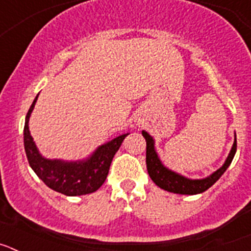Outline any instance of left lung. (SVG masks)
Instances as JSON below:
<instances>
[{"label":"left lung","mask_w":251,"mask_h":251,"mask_svg":"<svg viewBox=\"0 0 251 251\" xmlns=\"http://www.w3.org/2000/svg\"><path fill=\"white\" fill-rule=\"evenodd\" d=\"M143 137L147 142V147H146V163H147V171L152 181L156 183L158 187L162 190H166L168 192H174V194L179 195H197L201 192H205L207 188L211 187L217 179L220 178L224 175L227 167L231 163L232 158L236 152V138H235L234 145H232L231 151H230L229 156L226 158L225 163L223 167H220L214 174L210 175L208 177L202 179H190L181 175L176 174L174 171L168 170L167 167L162 165L161 159L158 158L156 150H154V141L147 132H142Z\"/></svg>","instance_id":"8db88e82"}]
</instances>
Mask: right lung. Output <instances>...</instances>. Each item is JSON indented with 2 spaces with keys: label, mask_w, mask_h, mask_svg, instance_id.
<instances>
[{
  "label": "right lung",
  "mask_w": 251,
  "mask_h": 251,
  "mask_svg": "<svg viewBox=\"0 0 251 251\" xmlns=\"http://www.w3.org/2000/svg\"><path fill=\"white\" fill-rule=\"evenodd\" d=\"M37 97L26 114L24 128V145L31 168L48 187L66 196H80L97 191L105 181L113 157L128 134H122L100 146L89 158L84 161L64 162L60 159L44 158L37 151L28 130V119Z\"/></svg>",
  "instance_id": "1"
}]
</instances>
